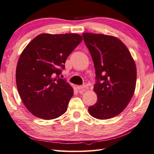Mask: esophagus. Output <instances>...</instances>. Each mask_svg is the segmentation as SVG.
<instances>
[{"label":"esophagus","mask_w":154,"mask_h":154,"mask_svg":"<svg viewBox=\"0 0 154 154\" xmlns=\"http://www.w3.org/2000/svg\"><path fill=\"white\" fill-rule=\"evenodd\" d=\"M77 89L80 92H82L84 91H86L87 89H88V86L86 85H83V86H77Z\"/></svg>","instance_id":"34e87169"}]
</instances>
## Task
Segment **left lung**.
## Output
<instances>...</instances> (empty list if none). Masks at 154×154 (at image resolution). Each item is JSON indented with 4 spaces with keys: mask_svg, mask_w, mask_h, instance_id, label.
I'll list each match as a JSON object with an SVG mask.
<instances>
[{
    "mask_svg": "<svg viewBox=\"0 0 154 154\" xmlns=\"http://www.w3.org/2000/svg\"><path fill=\"white\" fill-rule=\"evenodd\" d=\"M84 41L94 62L97 101L88 112L98 119H109L126 108L134 94L137 69L125 45L115 37L85 33Z\"/></svg>",
    "mask_w": 154,
    "mask_h": 154,
    "instance_id": "8db88e82",
    "label": "left lung"
}]
</instances>
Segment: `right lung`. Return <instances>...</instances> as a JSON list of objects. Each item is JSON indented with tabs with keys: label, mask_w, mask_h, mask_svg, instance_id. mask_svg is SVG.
<instances>
[{
	"label": "right lung",
	"mask_w": 154,
	"mask_h": 154,
	"mask_svg": "<svg viewBox=\"0 0 154 154\" xmlns=\"http://www.w3.org/2000/svg\"><path fill=\"white\" fill-rule=\"evenodd\" d=\"M82 40L75 33H42L23 51L16 69L17 87L23 103L34 116L51 120L67 111L74 91L59 76L67 57Z\"/></svg>",
	"instance_id": "add662e5"
}]
</instances>
